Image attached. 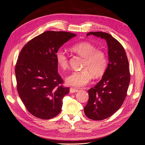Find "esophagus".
<instances>
[{
    "instance_id": "1",
    "label": "esophagus",
    "mask_w": 145,
    "mask_h": 145,
    "mask_svg": "<svg viewBox=\"0 0 145 145\" xmlns=\"http://www.w3.org/2000/svg\"><path fill=\"white\" fill-rule=\"evenodd\" d=\"M78 91V90L76 89H74L73 88H70V92L71 93H76V92H77Z\"/></svg>"
}]
</instances>
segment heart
I'll return each mask as SVG.
<instances>
[{"mask_svg":"<svg viewBox=\"0 0 145 145\" xmlns=\"http://www.w3.org/2000/svg\"><path fill=\"white\" fill-rule=\"evenodd\" d=\"M71 50L84 58L82 63L83 70L73 72L66 77V82L68 85L76 88L86 86L92 80V75L95 78L101 77L108 67V59L104 51L97 49L95 46L87 42L73 45ZM57 65L65 70L69 67V59L66 53L59 49L55 53Z\"/></svg>","mask_w":145,"mask_h":145,"instance_id":"obj_1","label":"heart"}]
</instances>
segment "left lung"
Returning <instances> with one entry per match:
<instances>
[{"instance_id": "obj_1", "label": "left lung", "mask_w": 145, "mask_h": 145, "mask_svg": "<svg viewBox=\"0 0 145 145\" xmlns=\"http://www.w3.org/2000/svg\"><path fill=\"white\" fill-rule=\"evenodd\" d=\"M105 39L108 46L109 63L102 79L89 89V100L84 108L86 116L102 120L113 115L122 105L131 79L129 62L123 47L108 33L89 32Z\"/></svg>"}]
</instances>
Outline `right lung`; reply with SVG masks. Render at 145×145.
I'll return each mask as SVG.
<instances>
[{"mask_svg":"<svg viewBox=\"0 0 145 145\" xmlns=\"http://www.w3.org/2000/svg\"><path fill=\"white\" fill-rule=\"evenodd\" d=\"M76 34L46 31L28 42L22 48L15 66L17 90L27 110L34 116L50 119L62 108L69 93L57 73L55 53Z\"/></svg>","mask_w":145,"mask_h":145,"instance_id":"1","label":"right lung"}]
</instances>
